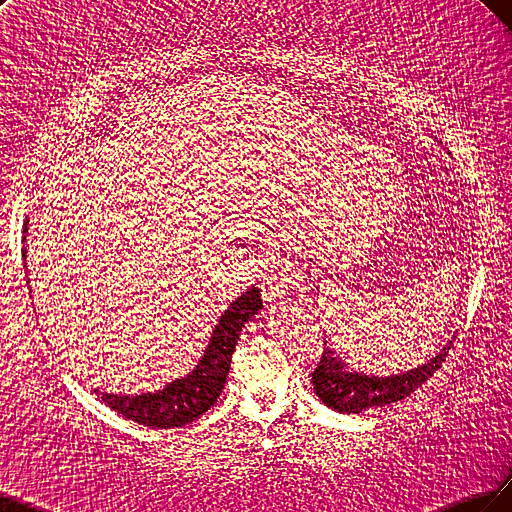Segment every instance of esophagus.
Wrapping results in <instances>:
<instances>
[{
	"mask_svg": "<svg viewBox=\"0 0 512 512\" xmlns=\"http://www.w3.org/2000/svg\"><path fill=\"white\" fill-rule=\"evenodd\" d=\"M298 283V273L290 262H279L275 267L262 277V296L264 300L275 302L290 294V290Z\"/></svg>",
	"mask_w": 512,
	"mask_h": 512,
	"instance_id": "34e87169",
	"label": "esophagus"
}]
</instances>
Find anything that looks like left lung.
I'll use <instances>...</instances> for the list:
<instances>
[{
  "label": "left lung",
  "instance_id": "left-lung-1",
  "mask_svg": "<svg viewBox=\"0 0 512 512\" xmlns=\"http://www.w3.org/2000/svg\"><path fill=\"white\" fill-rule=\"evenodd\" d=\"M454 346V336L449 338L435 357L414 367L410 372L395 376H367L349 370L340 355L323 346L321 359L311 374V382L317 397L340 414H359L372 407H382L410 397L418 386L431 378L445 361L449 349Z\"/></svg>",
  "mask_w": 512,
  "mask_h": 512
}]
</instances>
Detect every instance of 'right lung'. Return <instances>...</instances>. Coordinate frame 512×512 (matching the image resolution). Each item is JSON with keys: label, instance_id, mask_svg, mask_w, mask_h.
<instances>
[{"label": "right lung", "instance_id": "obj_1", "mask_svg": "<svg viewBox=\"0 0 512 512\" xmlns=\"http://www.w3.org/2000/svg\"><path fill=\"white\" fill-rule=\"evenodd\" d=\"M27 224L29 220L25 222L23 241H27L29 233ZM23 258H27L25 245ZM260 309L262 300L260 290L256 288H250L248 292H243L239 298H235L229 309L218 319L206 351H203L201 359L193 367V372L168 382L161 391L140 395H117L102 393L98 388H94V393L117 414L145 426L176 428L197 420L199 416L206 414L214 405V401L220 397L231 370V355L239 340L241 327Z\"/></svg>", "mask_w": 512, "mask_h": 512}]
</instances>
